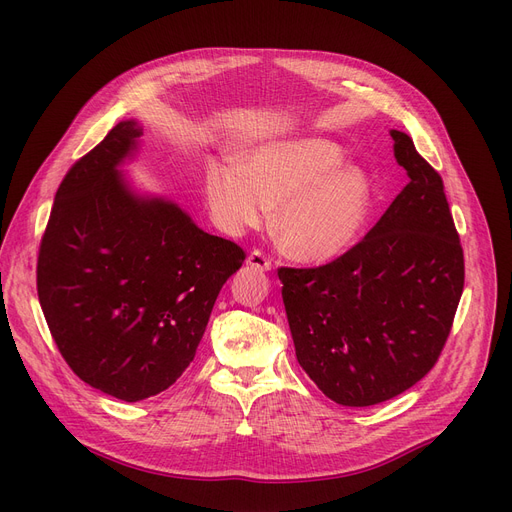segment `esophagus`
Listing matches in <instances>:
<instances>
[{
	"instance_id": "esophagus-1",
	"label": "esophagus",
	"mask_w": 512,
	"mask_h": 512,
	"mask_svg": "<svg viewBox=\"0 0 512 512\" xmlns=\"http://www.w3.org/2000/svg\"><path fill=\"white\" fill-rule=\"evenodd\" d=\"M247 263H249L251 267H255V270H261V272H270V270H272V259L267 257L263 251H259V249H255V251L249 253Z\"/></svg>"
}]
</instances>
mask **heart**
<instances>
[{
    "instance_id": "heart-1",
    "label": "heart",
    "mask_w": 512,
    "mask_h": 512,
    "mask_svg": "<svg viewBox=\"0 0 512 512\" xmlns=\"http://www.w3.org/2000/svg\"><path fill=\"white\" fill-rule=\"evenodd\" d=\"M346 164L344 149L328 139H290L253 151L240 161L213 164L205 199L213 222L228 234L272 220L290 257L324 263L359 238L371 211L369 178Z\"/></svg>"
}]
</instances>
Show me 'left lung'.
I'll list each match as a JSON object with an SVG mask.
<instances>
[{
  "instance_id": "1",
  "label": "left lung",
  "mask_w": 512,
  "mask_h": 512,
  "mask_svg": "<svg viewBox=\"0 0 512 512\" xmlns=\"http://www.w3.org/2000/svg\"><path fill=\"white\" fill-rule=\"evenodd\" d=\"M409 184L365 238L319 267H278L297 359L344 407L390 400L432 371L452 330L465 257L442 176L392 130Z\"/></svg>"
}]
</instances>
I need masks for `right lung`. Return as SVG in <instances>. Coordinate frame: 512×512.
Segmentation results:
<instances>
[{
	"instance_id": "right-lung-1",
	"label": "right lung",
	"mask_w": 512,
	"mask_h": 512,
	"mask_svg": "<svg viewBox=\"0 0 512 512\" xmlns=\"http://www.w3.org/2000/svg\"><path fill=\"white\" fill-rule=\"evenodd\" d=\"M141 128L120 122L64 176L37 259L51 338L89 386L126 402L170 388L195 359L245 251L168 201L134 197L116 166Z\"/></svg>"
}]
</instances>
